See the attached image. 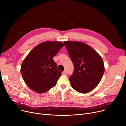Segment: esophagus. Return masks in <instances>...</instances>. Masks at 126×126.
Returning <instances> with one entry per match:
<instances>
[{
    "mask_svg": "<svg viewBox=\"0 0 126 126\" xmlns=\"http://www.w3.org/2000/svg\"><path fill=\"white\" fill-rule=\"evenodd\" d=\"M63 75H66L67 74V71L66 70H64V71L63 72Z\"/></svg>",
    "mask_w": 126,
    "mask_h": 126,
    "instance_id": "esophagus-1",
    "label": "esophagus"
}]
</instances>
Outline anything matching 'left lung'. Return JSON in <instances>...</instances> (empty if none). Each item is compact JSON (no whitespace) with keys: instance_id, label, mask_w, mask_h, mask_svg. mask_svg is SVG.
I'll list each match as a JSON object with an SVG mask.
<instances>
[{"instance_id":"left-lung-1","label":"left lung","mask_w":126,"mask_h":126,"mask_svg":"<svg viewBox=\"0 0 126 126\" xmlns=\"http://www.w3.org/2000/svg\"><path fill=\"white\" fill-rule=\"evenodd\" d=\"M64 44L74 66V71L69 78L71 87L82 94L91 91L100 83L104 73L102 57L83 42L65 41Z\"/></svg>"}]
</instances>
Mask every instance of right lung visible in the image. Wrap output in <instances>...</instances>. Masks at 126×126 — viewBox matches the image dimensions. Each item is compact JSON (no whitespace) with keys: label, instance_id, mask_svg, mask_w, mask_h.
I'll return each mask as SVG.
<instances>
[{"label":"right lung","instance_id":"add662e5","mask_svg":"<svg viewBox=\"0 0 126 126\" xmlns=\"http://www.w3.org/2000/svg\"><path fill=\"white\" fill-rule=\"evenodd\" d=\"M63 46L61 42H43L30 52L22 63L20 71L30 89L44 93L55 86L61 72L58 70L53 57Z\"/></svg>","mask_w":126,"mask_h":126}]
</instances>
